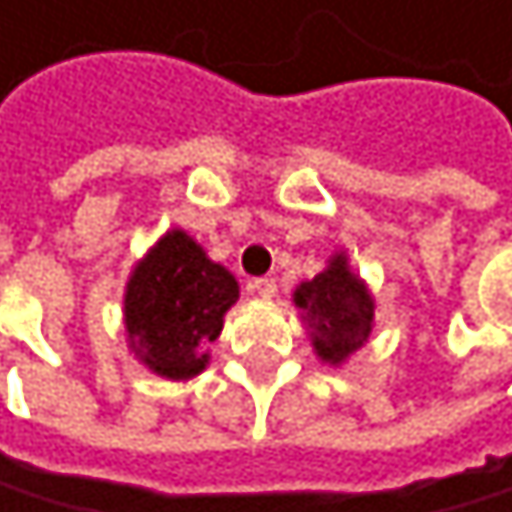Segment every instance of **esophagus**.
Here are the masks:
<instances>
[{"mask_svg":"<svg viewBox=\"0 0 512 512\" xmlns=\"http://www.w3.org/2000/svg\"><path fill=\"white\" fill-rule=\"evenodd\" d=\"M248 288H251L254 294H258V298H264V301H273V298H276V291H279L276 279H251Z\"/></svg>","mask_w":512,"mask_h":512,"instance_id":"esophagus-1","label":"esophagus"}]
</instances>
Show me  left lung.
<instances>
[{
	"label": "left lung",
	"mask_w": 512,
	"mask_h": 512,
	"mask_svg": "<svg viewBox=\"0 0 512 512\" xmlns=\"http://www.w3.org/2000/svg\"><path fill=\"white\" fill-rule=\"evenodd\" d=\"M319 362L341 368L375 334V294L353 273L347 251H334L325 270L291 294Z\"/></svg>",
	"instance_id": "left-lung-1"
}]
</instances>
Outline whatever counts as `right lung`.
Returning a JSON list of instances; mask_svg holds the SVG:
<instances>
[{
    "mask_svg": "<svg viewBox=\"0 0 512 512\" xmlns=\"http://www.w3.org/2000/svg\"><path fill=\"white\" fill-rule=\"evenodd\" d=\"M239 301L236 276L211 261L181 227L165 230L128 273L122 325L128 353L165 381H190L208 368V344Z\"/></svg>",
    "mask_w": 512,
    "mask_h": 512,
    "instance_id": "right-lung-1",
    "label": "right lung"
}]
</instances>
